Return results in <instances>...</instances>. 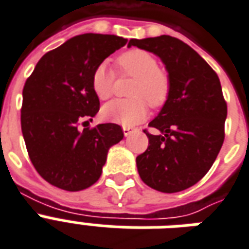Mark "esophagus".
Returning <instances> with one entry per match:
<instances>
[{
    "label": "esophagus",
    "instance_id": "obj_1",
    "mask_svg": "<svg viewBox=\"0 0 249 249\" xmlns=\"http://www.w3.org/2000/svg\"><path fill=\"white\" fill-rule=\"evenodd\" d=\"M132 131H134V127H123V134H124V136H130L132 134Z\"/></svg>",
    "mask_w": 249,
    "mask_h": 249
}]
</instances>
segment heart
<instances>
[{
    "instance_id": "heart-1",
    "label": "heart",
    "mask_w": 249,
    "mask_h": 249,
    "mask_svg": "<svg viewBox=\"0 0 249 249\" xmlns=\"http://www.w3.org/2000/svg\"><path fill=\"white\" fill-rule=\"evenodd\" d=\"M117 65L123 74L135 76L131 83L130 96L132 98L114 100L101 110V117L111 123L132 126L144 121L148 114V102L152 107H162L170 93V78L160 69L155 55L142 49L124 52L117 58ZM114 72L107 63L94 67L90 84L100 100H107L114 89Z\"/></svg>"
}]
</instances>
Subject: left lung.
Instances as JSON below:
<instances>
[{
    "mask_svg": "<svg viewBox=\"0 0 249 249\" xmlns=\"http://www.w3.org/2000/svg\"><path fill=\"white\" fill-rule=\"evenodd\" d=\"M128 45L159 55L170 78V93L159 115L144 131L149 144L136 157L140 178L165 194L187 190L207 174L225 139L227 105L214 70L179 38L162 35Z\"/></svg>",
    "mask_w": 249,
    "mask_h": 249,
    "instance_id": "obj_1",
    "label": "left lung"
}]
</instances>
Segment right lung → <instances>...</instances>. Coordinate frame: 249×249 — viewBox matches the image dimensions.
Instances as JSON below:
<instances>
[{"mask_svg":"<svg viewBox=\"0 0 249 249\" xmlns=\"http://www.w3.org/2000/svg\"><path fill=\"white\" fill-rule=\"evenodd\" d=\"M127 44L114 35L84 34L38 61L23 88L20 123L36 171L53 186L82 191L97 182L107 151L123 139L121 126L78 124L97 114L100 100L90 78L94 67Z\"/></svg>","mask_w":249,"mask_h":249,"instance_id":"right-lung-1","label":"right lung"}]
</instances>
